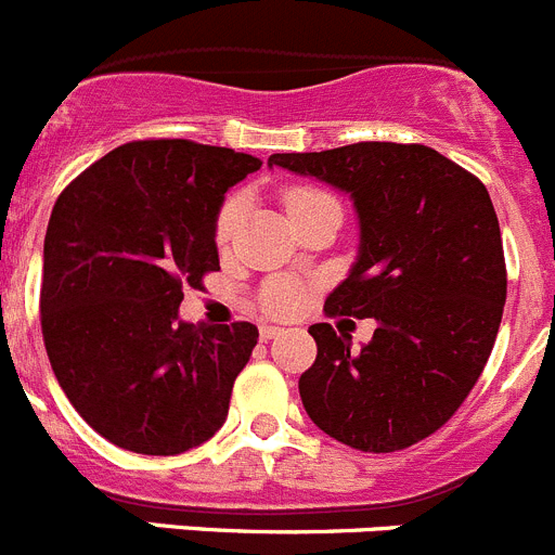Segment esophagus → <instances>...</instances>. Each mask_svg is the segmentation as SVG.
I'll list each match as a JSON object with an SVG mask.
<instances>
[{
    "mask_svg": "<svg viewBox=\"0 0 555 555\" xmlns=\"http://www.w3.org/2000/svg\"><path fill=\"white\" fill-rule=\"evenodd\" d=\"M283 333H286V330L274 327V324H263V327H261V338L263 340H272V338H278V335H283Z\"/></svg>",
    "mask_w": 555,
    "mask_h": 555,
    "instance_id": "34e87169",
    "label": "esophagus"
}]
</instances>
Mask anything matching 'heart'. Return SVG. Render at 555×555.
Masks as SVG:
<instances>
[{
	"label": "heart",
	"instance_id": "b5f03b06",
	"mask_svg": "<svg viewBox=\"0 0 555 555\" xmlns=\"http://www.w3.org/2000/svg\"><path fill=\"white\" fill-rule=\"evenodd\" d=\"M319 197H327V195L319 190H292L286 195L288 215L297 211L299 206H305V203L319 201ZM238 217H242V197L231 195L225 203H222L220 211H217V222H215L217 242L225 244L228 238L233 236V231H236L238 225ZM263 308H267L269 313H292L294 308H297V292H294L288 283H274V286H269L267 294H263Z\"/></svg>",
	"mask_w": 555,
	"mask_h": 555
}]
</instances>
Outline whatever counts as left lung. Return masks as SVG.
<instances>
[{"instance_id":"left-lung-1","label":"left lung","mask_w":555,"mask_h":555,"mask_svg":"<svg viewBox=\"0 0 555 555\" xmlns=\"http://www.w3.org/2000/svg\"><path fill=\"white\" fill-rule=\"evenodd\" d=\"M267 165L349 195L358 258L324 311L377 322L360 349L324 322L308 330L319 352L299 377L305 413L358 451L418 443L474 390L501 327L506 263L490 192L426 145L354 142Z\"/></svg>"}]
</instances>
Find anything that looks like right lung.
I'll list each match as a JSON object with an SVG mask.
<instances>
[{"mask_svg": "<svg viewBox=\"0 0 555 555\" xmlns=\"http://www.w3.org/2000/svg\"><path fill=\"white\" fill-rule=\"evenodd\" d=\"M261 159L190 140L109 151L57 197L43 242L40 324L76 413L134 454L172 456L225 424L258 327L178 319L184 288L220 269L225 192Z\"/></svg>", "mask_w": 555, "mask_h": 555, "instance_id": "obj_1", "label": "right lung"}]
</instances>
